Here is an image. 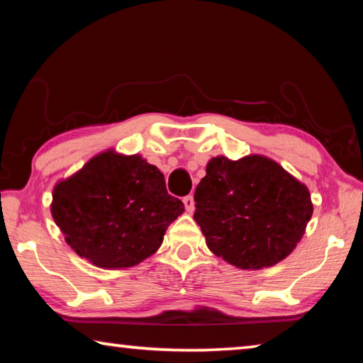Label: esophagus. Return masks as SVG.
<instances>
[{
	"label": "esophagus",
	"instance_id": "34e87169",
	"mask_svg": "<svg viewBox=\"0 0 363 363\" xmlns=\"http://www.w3.org/2000/svg\"><path fill=\"white\" fill-rule=\"evenodd\" d=\"M182 201H184V206H186V211H189V213H192V211H194V208H195L194 195H187V196H184V199H182Z\"/></svg>",
	"mask_w": 363,
	"mask_h": 363
}]
</instances>
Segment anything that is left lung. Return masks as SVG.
Masks as SVG:
<instances>
[{"label":"left lung","instance_id":"1","mask_svg":"<svg viewBox=\"0 0 363 363\" xmlns=\"http://www.w3.org/2000/svg\"><path fill=\"white\" fill-rule=\"evenodd\" d=\"M194 199V219L208 248L240 269L270 267L285 259L312 216L304 184L261 155L210 160Z\"/></svg>","mask_w":363,"mask_h":363}]
</instances>
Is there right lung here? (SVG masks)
Here are the masks:
<instances>
[{
    "mask_svg": "<svg viewBox=\"0 0 363 363\" xmlns=\"http://www.w3.org/2000/svg\"><path fill=\"white\" fill-rule=\"evenodd\" d=\"M184 203L157 167L112 150L91 158L52 192L51 213L65 242L97 267L136 266L155 253Z\"/></svg>",
    "mask_w": 363,
    "mask_h": 363,
    "instance_id": "right-lung-1",
    "label": "right lung"
}]
</instances>
